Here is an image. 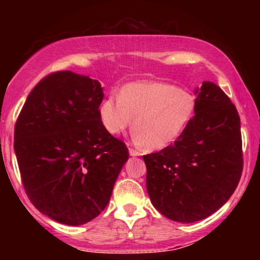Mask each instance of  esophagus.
I'll return each instance as SVG.
<instances>
[{
	"mask_svg": "<svg viewBox=\"0 0 260 260\" xmlns=\"http://www.w3.org/2000/svg\"><path fill=\"white\" fill-rule=\"evenodd\" d=\"M139 151L138 150H136V149H132V148H129V155L131 156H139Z\"/></svg>",
	"mask_w": 260,
	"mask_h": 260,
	"instance_id": "esophagus-1",
	"label": "esophagus"
}]
</instances>
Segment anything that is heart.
Listing matches in <instances>:
<instances>
[{
	"mask_svg": "<svg viewBox=\"0 0 260 260\" xmlns=\"http://www.w3.org/2000/svg\"><path fill=\"white\" fill-rule=\"evenodd\" d=\"M196 98L189 91L166 83L140 82L122 86L118 96L110 95L99 106L103 127L120 136L132 124L136 142L160 150L183 134L196 113Z\"/></svg>",
	"mask_w": 260,
	"mask_h": 260,
	"instance_id": "1",
	"label": "heart"
}]
</instances>
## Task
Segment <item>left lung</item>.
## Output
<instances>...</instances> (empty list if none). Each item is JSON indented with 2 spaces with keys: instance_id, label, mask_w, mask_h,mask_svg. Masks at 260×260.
I'll list each match as a JSON object with an SVG mask.
<instances>
[{
  "instance_id": "obj_1",
  "label": "left lung",
  "mask_w": 260,
  "mask_h": 260,
  "mask_svg": "<svg viewBox=\"0 0 260 260\" xmlns=\"http://www.w3.org/2000/svg\"><path fill=\"white\" fill-rule=\"evenodd\" d=\"M196 113L174 144L143 156L147 190L164 216L190 223L215 213L234 194L242 175L237 110L220 86L194 90Z\"/></svg>"
}]
</instances>
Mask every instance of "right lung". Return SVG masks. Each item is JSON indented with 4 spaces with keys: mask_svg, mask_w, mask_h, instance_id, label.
I'll use <instances>...</instances> for the list:
<instances>
[{
    "mask_svg": "<svg viewBox=\"0 0 260 260\" xmlns=\"http://www.w3.org/2000/svg\"><path fill=\"white\" fill-rule=\"evenodd\" d=\"M103 89L71 71L49 74L28 95L14 128L26 194L40 213L64 225L99 215L129 156L100 122Z\"/></svg>",
    "mask_w": 260,
    "mask_h": 260,
    "instance_id": "right-lung-1",
    "label": "right lung"
}]
</instances>
